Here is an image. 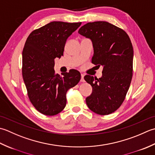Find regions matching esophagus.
<instances>
[{"label":"esophagus","instance_id":"1","mask_svg":"<svg viewBox=\"0 0 155 155\" xmlns=\"http://www.w3.org/2000/svg\"><path fill=\"white\" fill-rule=\"evenodd\" d=\"M84 74H81V82H84L85 80H84Z\"/></svg>","mask_w":155,"mask_h":155}]
</instances>
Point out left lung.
<instances>
[{"label": "left lung", "instance_id": "left-lung-1", "mask_svg": "<svg viewBox=\"0 0 155 155\" xmlns=\"http://www.w3.org/2000/svg\"><path fill=\"white\" fill-rule=\"evenodd\" d=\"M78 33L92 41L91 63L103 66L100 78L84 76L92 87L86 104L97 114H110L122 105L131 83L134 53L130 37L123 29L106 21L88 23Z\"/></svg>", "mask_w": 155, "mask_h": 155}]
</instances>
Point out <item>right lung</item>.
Wrapping results in <instances>:
<instances>
[{
	"label": "right lung",
	"instance_id": "1",
	"mask_svg": "<svg viewBox=\"0 0 155 155\" xmlns=\"http://www.w3.org/2000/svg\"><path fill=\"white\" fill-rule=\"evenodd\" d=\"M81 24L53 21L30 33L23 50L22 74L29 98L44 115L54 116L66 105V93L80 81L75 69L55 74V59L64 55L68 38Z\"/></svg>",
	"mask_w": 155,
	"mask_h": 155
}]
</instances>
